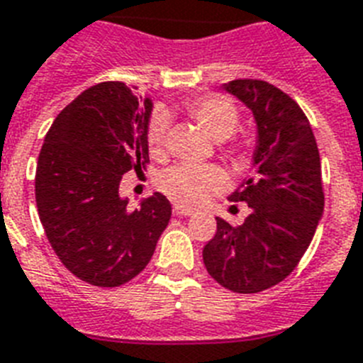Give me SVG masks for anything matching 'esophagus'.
Wrapping results in <instances>:
<instances>
[{
	"mask_svg": "<svg viewBox=\"0 0 363 363\" xmlns=\"http://www.w3.org/2000/svg\"><path fill=\"white\" fill-rule=\"evenodd\" d=\"M173 214H175V216H190L191 211L186 207H181V205H175V207H173Z\"/></svg>",
	"mask_w": 363,
	"mask_h": 363,
	"instance_id": "34e87169",
	"label": "esophagus"
}]
</instances>
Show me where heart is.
<instances>
[{
	"instance_id": "obj_1",
	"label": "heart",
	"mask_w": 363,
	"mask_h": 363,
	"mask_svg": "<svg viewBox=\"0 0 363 363\" xmlns=\"http://www.w3.org/2000/svg\"><path fill=\"white\" fill-rule=\"evenodd\" d=\"M184 113L216 141L228 140L240 123L238 108L228 96L201 95L184 102ZM167 117L155 111L147 125V149L151 156H162L166 145ZM228 186V175L218 166H188L181 164L167 169L160 179V190L182 207H197L211 196Z\"/></svg>"
}]
</instances>
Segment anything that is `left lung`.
<instances>
[{
  "instance_id": "8db88e82",
  "label": "left lung",
  "mask_w": 363,
  "mask_h": 363,
  "mask_svg": "<svg viewBox=\"0 0 363 363\" xmlns=\"http://www.w3.org/2000/svg\"><path fill=\"white\" fill-rule=\"evenodd\" d=\"M225 89L257 121L255 175L229 197L248 203V218L237 228L216 218L203 263L233 293H261L298 267L313 238L325 208L320 156L308 117L287 93L252 78L233 79Z\"/></svg>"
}]
</instances>
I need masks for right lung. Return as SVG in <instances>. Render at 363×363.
I'll use <instances>...</instances> for the list:
<instances>
[{
    "label": "right lung",
    "mask_w": 363,
    "mask_h": 363,
    "mask_svg": "<svg viewBox=\"0 0 363 363\" xmlns=\"http://www.w3.org/2000/svg\"><path fill=\"white\" fill-rule=\"evenodd\" d=\"M152 102L123 82L79 93L50 126L35 173L38 218L65 268L96 287H119L147 267L172 218L155 194L128 211L119 182L147 169Z\"/></svg>",
    "instance_id": "right-lung-1"
}]
</instances>
